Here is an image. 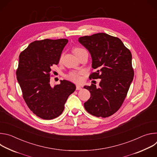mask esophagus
Listing matches in <instances>:
<instances>
[{
    "label": "esophagus",
    "mask_w": 157,
    "mask_h": 157,
    "mask_svg": "<svg viewBox=\"0 0 157 157\" xmlns=\"http://www.w3.org/2000/svg\"><path fill=\"white\" fill-rule=\"evenodd\" d=\"M82 89V87L79 86V85H76V90H81Z\"/></svg>",
    "instance_id": "1"
}]
</instances>
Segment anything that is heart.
I'll return each mask as SVG.
<instances>
[{"label":"heart","instance_id":"heart-1","mask_svg":"<svg viewBox=\"0 0 157 157\" xmlns=\"http://www.w3.org/2000/svg\"><path fill=\"white\" fill-rule=\"evenodd\" d=\"M73 53L75 54V55L78 58H79L82 54L84 53H87V51L85 49L79 47H76L73 48ZM61 59H62V56H61L59 58V61H61ZM81 75H82V73L81 71H71L68 75H66V77L67 79L73 82L78 83L82 81Z\"/></svg>","mask_w":157,"mask_h":157}]
</instances>
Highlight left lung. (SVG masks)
<instances>
[{"mask_svg": "<svg viewBox=\"0 0 157 157\" xmlns=\"http://www.w3.org/2000/svg\"><path fill=\"white\" fill-rule=\"evenodd\" d=\"M92 56L93 72L89 78L101 79L99 86H85L91 97L84 104L90 114L107 117L120 109L133 79L132 54L117 37L104 33L81 36L78 40Z\"/></svg>", "mask_w": 157, "mask_h": 157, "instance_id": "8db88e82", "label": "left lung"}]
</instances>
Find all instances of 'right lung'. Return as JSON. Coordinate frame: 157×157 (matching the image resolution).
I'll list each match as a JSON object with an SVG mask.
<instances>
[{"label":"right lung","mask_w":157,"mask_h":157,"mask_svg":"<svg viewBox=\"0 0 157 157\" xmlns=\"http://www.w3.org/2000/svg\"><path fill=\"white\" fill-rule=\"evenodd\" d=\"M68 41L65 38L36 40L19 55L16 75L23 98L41 119L51 120L60 116L67 99L76 89L73 83L66 80L54 87L50 84L52 67L58 64Z\"/></svg>","instance_id":"1"}]
</instances>
